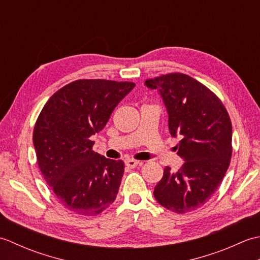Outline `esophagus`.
I'll return each instance as SVG.
<instances>
[{
    "mask_svg": "<svg viewBox=\"0 0 260 260\" xmlns=\"http://www.w3.org/2000/svg\"><path fill=\"white\" fill-rule=\"evenodd\" d=\"M140 164H142V162L136 161V159H134V158H127L126 161H125V165H126L127 168H129V169H134V168L137 167V165H140Z\"/></svg>",
    "mask_w": 260,
    "mask_h": 260,
    "instance_id": "obj_1",
    "label": "esophagus"
}]
</instances>
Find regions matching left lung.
<instances>
[{
  "instance_id": "left-lung-1",
  "label": "left lung",
  "mask_w": 260,
  "mask_h": 260,
  "mask_svg": "<svg viewBox=\"0 0 260 260\" xmlns=\"http://www.w3.org/2000/svg\"><path fill=\"white\" fill-rule=\"evenodd\" d=\"M169 114V131L181 141L175 146L184 159L176 172L164 169L154 197L175 213L194 211L209 201L221 183L233 154V126L227 109L214 92L192 77L167 74L147 79Z\"/></svg>"
}]
</instances>
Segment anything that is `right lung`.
<instances>
[{
	"mask_svg": "<svg viewBox=\"0 0 260 260\" xmlns=\"http://www.w3.org/2000/svg\"><path fill=\"white\" fill-rule=\"evenodd\" d=\"M134 87L128 81L76 80L54 92L39 115L33 129L39 169L69 211L97 215L115 201L124 162L93 152L90 137Z\"/></svg>",
	"mask_w": 260,
	"mask_h": 260,
	"instance_id": "right-lung-1",
	"label": "right lung"
}]
</instances>
